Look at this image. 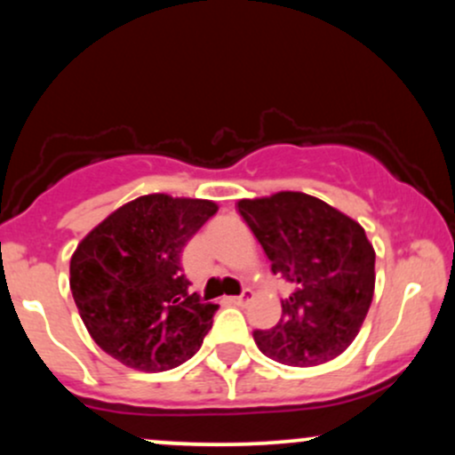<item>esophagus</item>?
Wrapping results in <instances>:
<instances>
[{
  "instance_id": "1",
  "label": "esophagus",
  "mask_w": 455,
  "mask_h": 455,
  "mask_svg": "<svg viewBox=\"0 0 455 455\" xmlns=\"http://www.w3.org/2000/svg\"><path fill=\"white\" fill-rule=\"evenodd\" d=\"M254 297V293L250 289H243L242 291V295H235V297H228V299H231V304H235V306H243V304H248L250 299H252Z\"/></svg>"
}]
</instances>
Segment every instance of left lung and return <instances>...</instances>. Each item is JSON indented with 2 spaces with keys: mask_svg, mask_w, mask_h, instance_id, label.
<instances>
[{
  "mask_svg": "<svg viewBox=\"0 0 455 455\" xmlns=\"http://www.w3.org/2000/svg\"><path fill=\"white\" fill-rule=\"evenodd\" d=\"M237 212L293 289L278 325L252 333L260 353L307 368L347 351L374 295L377 254L359 222L304 192L243 198Z\"/></svg>",
  "mask_w": 455,
  "mask_h": 455,
  "instance_id": "obj_1",
  "label": "left lung"
}]
</instances>
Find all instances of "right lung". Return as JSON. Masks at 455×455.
Segmentation results:
<instances>
[{
  "instance_id": "add662e5",
  "label": "right lung",
  "mask_w": 455,
  "mask_h": 455,
  "mask_svg": "<svg viewBox=\"0 0 455 455\" xmlns=\"http://www.w3.org/2000/svg\"><path fill=\"white\" fill-rule=\"evenodd\" d=\"M216 212L203 198L139 196L78 243L70 291L104 353L128 368L164 372L201 348L218 306L190 293L180 260Z\"/></svg>"
}]
</instances>
